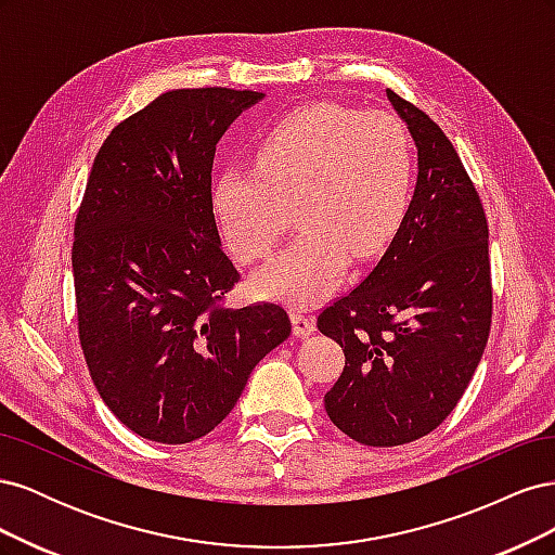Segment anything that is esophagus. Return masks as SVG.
<instances>
[{"label":"esophagus","mask_w":555,"mask_h":555,"mask_svg":"<svg viewBox=\"0 0 555 555\" xmlns=\"http://www.w3.org/2000/svg\"><path fill=\"white\" fill-rule=\"evenodd\" d=\"M292 324H294V335H298V338H306V335L314 333V319L300 310L292 312Z\"/></svg>","instance_id":"obj_1"}]
</instances>
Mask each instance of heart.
Wrapping results in <instances>:
<instances>
[{
  "label": "heart",
  "instance_id": "b5f03b06",
  "mask_svg": "<svg viewBox=\"0 0 555 555\" xmlns=\"http://www.w3.org/2000/svg\"><path fill=\"white\" fill-rule=\"evenodd\" d=\"M255 166L215 178V220L233 255L251 263L275 247L284 206L296 204L300 233L255 275L261 296L296 308L324 298L349 255H379L408 208L410 141L386 113L338 104L298 108L266 131Z\"/></svg>",
  "mask_w": 555,
  "mask_h": 555
}]
</instances>
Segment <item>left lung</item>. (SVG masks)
<instances>
[{
	"instance_id": "8db88e82",
	"label": "left lung",
	"mask_w": 555,
	"mask_h": 555,
	"mask_svg": "<svg viewBox=\"0 0 555 555\" xmlns=\"http://www.w3.org/2000/svg\"><path fill=\"white\" fill-rule=\"evenodd\" d=\"M416 145V188L391 245L357 289L317 317L345 351L324 396L331 422L367 447L424 438L456 408L491 331L489 224L444 131L393 90Z\"/></svg>"
}]
</instances>
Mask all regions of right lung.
<instances>
[{"mask_svg":"<svg viewBox=\"0 0 555 555\" xmlns=\"http://www.w3.org/2000/svg\"><path fill=\"white\" fill-rule=\"evenodd\" d=\"M263 96L169 90L94 157L72 249L78 335L99 396L145 440L204 438L292 333L275 304H222L241 275L212 215L215 147Z\"/></svg>","mask_w":555,"mask_h":555,"instance_id":"obj_1","label":"right lung"}]
</instances>
